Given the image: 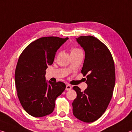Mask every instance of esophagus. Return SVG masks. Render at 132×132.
Wrapping results in <instances>:
<instances>
[{
	"label": "esophagus",
	"mask_w": 132,
	"mask_h": 132,
	"mask_svg": "<svg viewBox=\"0 0 132 132\" xmlns=\"http://www.w3.org/2000/svg\"><path fill=\"white\" fill-rule=\"evenodd\" d=\"M71 88H72V87H71V86L70 85H67L66 86L65 90H70L71 89Z\"/></svg>",
	"instance_id": "1"
}]
</instances>
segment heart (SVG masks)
I'll use <instances>...</instances> for the list:
<instances>
[{"label": "heart", "mask_w": 132, "mask_h": 132, "mask_svg": "<svg viewBox=\"0 0 132 132\" xmlns=\"http://www.w3.org/2000/svg\"><path fill=\"white\" fill-rule=\"evenodd\" d=\"M81 50L77 48H72L71 50V53H76V52H78V51H81Z\"/></svg>", "instance_id": "obj_1"}]
</instances>
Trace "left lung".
Listing matches in <instances>:
<instances>
[{
  "instance_id": "1",
  "label": "left lung",
  "mask_w": 132,
  "mask_h": 132,
  "mask_svg": "<svg viewBox=\"0 0 132 132\" xmlns=\"http://www.w3.org/2000/svg\"><path fill=\"white\" fill-rule=\"evenodd\" d=\"M85 53L81 70L86 76L88 87L84 92L78 86L73 89L77 98L72 103L73 114L78 119L86 123L101 118L111 101L115 84V64L108 48L91 36L77 38Z\"/></svg>"
}]
</instances>
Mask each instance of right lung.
<instances>
[{
  "label": "right lung",
  "mask_w": 132,
  "mask_h": 132,
  "mask_svg": "<svg viewBox=\"0 0 132 132\" xmlns=\"http://www.w3.org/2000/svg\"><path fill=\"white\" fill-rule=\"evenodd\" d=\"M68 39L40 38L28 45L19 57L14 75L17 96L23 109L32 116L40 118L51 113L56 99L65 89L62 82H47L45 75L58 49Z\"/></svg>",
  "instance_id": "1"
}]
</instances>
